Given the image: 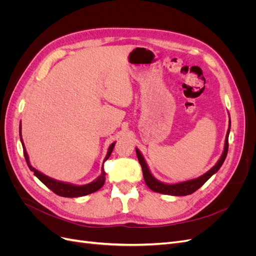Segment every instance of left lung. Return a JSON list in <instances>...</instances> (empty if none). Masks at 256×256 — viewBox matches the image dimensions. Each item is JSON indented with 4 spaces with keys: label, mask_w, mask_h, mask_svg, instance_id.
Returning <instances> with one entry per match:
<instances>
[{
    "label": "left lung",
    "mask_w": 256,
    "mask_h": 256,
    "mask_svg": "<svg viewBox=\"0 0 256 256\" xmlns=\"http://www.w3.org/2000/svg\"><path fill=\"white\" fill-rule=\"evenodd\" d=\"M230 115V113H228ZM230 118L228 120V132L226 136V141H224V148L222 152V154L220 159L216 161V164L207 171L205 174L198 176V178H193V180H184V182H176V184H166L164 182L158 180L156 177H154L150 170L147 166L146 161L143 157V154H141V152L138 150V148L136 147V156L138 159V162L142 166V171H143V177L144 180L150 190L158 192V193H162V194H168V196H189L191 193H193L194 191H196L198 188L202 187V186L214 174H216V172L219 171V168L222 166L224 160L226 158L228 154V134H230Z\"/></svg>",
    "instance_id": "8db88e82"
}]
</instances>
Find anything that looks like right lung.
I'll list each match as a JSON object with an SVG mask.
<instances>
[{
  "label": "right lung",
  "mask_w": 256,
  "mask_h": 256,
  "mask_svg": "<svg viewBox=\"0 0 256 256\" xmlns=\"http://www.w3.org/2000/svg\"><path fill=\"white\" fill-rule=\"evenodd\" d=\"M19 134H20V141L23 147V154H24V157L26 160V164L30 168V171L34 172V175L40 180L44 184L47 186V187L52 190L56 194L60 196H64V198H79V196H88L92 192H96L98 191L100 188L102 187L104 184L106 182V173L104 171V168L102 170V174H100L95 180H92L90 184H74L70 182H60L58 180H54V178H51L47 175H44V173L40 172L38 170H36L35 168H33L30 166V158H28V154L26 152V146L24 143H23L22 140V136H21V122H20V126H19ZM116 142H113L110 146L109 148H108V152H106V156L104 159V162L106 160L109 159V157L111 156V154L113 152V148L115 146Z\"/></svg>",
  "instance_id": "add662e5"
}]
</instances>
